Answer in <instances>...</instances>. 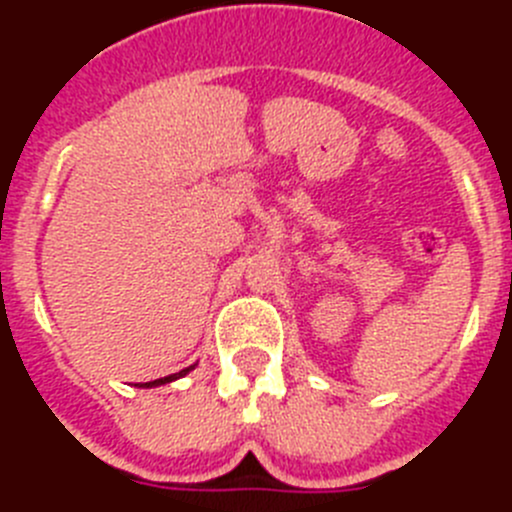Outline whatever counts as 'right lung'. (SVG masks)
<instances>
[{"label": "right lung", "instance_id": "add662e5", "mask_svg": "<svg viewBox=\"0 0 512 512\" xmlns=\"http://www.w3.org/2000/svg\"><path fill=\"white\" fill-rule=\"evenodd\" d=\"M189 372H192V366H187V369H182V372H179V374H169V377H161V379H156V382H146V387H158V384L174 382V379L184 377V374H189Z\"/></svg>", "mask_w": 512, "mask_h": 512}]
</instances>
